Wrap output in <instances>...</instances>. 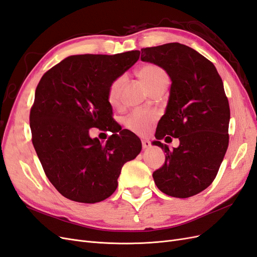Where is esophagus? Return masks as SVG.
<instances>
[{"label":"esophagus","mask_w":257,"mask_h":257,"mask_svg":"<svg viewBox=\"0 0 257 257\" xmlns=\"http://www.w3.org/2000/svg\"><path fill=\"white\" fill-rule=\"evenodd\" d=\"M142 144H143V149H148V148L151 146V143L149 141H143Z\"/></svg>","instance_id":"esophagus-1"}]
</instances>
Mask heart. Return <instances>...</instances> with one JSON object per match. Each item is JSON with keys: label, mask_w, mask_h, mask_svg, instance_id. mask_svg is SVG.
<instances>
[{"label": "heart", "mask_w": 257, "mask_h": 257, "mask_svg": "<svg viewBox=\"0 0 257 257\" xmlns=\"http://www.w3.org/2000/svg\"><path fill=\"white\" fill-rule=\"evenodd\" d=\"M138 76L142 81L151 91L162 83L168 82V76L161 66L157 64L148 63L138 69ZM123 83V77L113 79L107 89V99L110 105L115 106L119 104L121 85ZM157 119V114L151 111L135 110L131 112L124 119V125L130 131L138 135H146L150 131L152 123Z\"/></svg>", "instance_id": "1"}]
</instances>
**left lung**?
<instances>
[{
    "instance_id": "1",
    "label": "left lung",
    "mask_w": 257,
    "mask_h": 257,
    "mask_svg": "<svg viewBox=\"0 0 257 257\" xmlns=\"http://www.w3.org/2000/svg\"><path fill=\"white\" fill-rule=\"evenodd\" d=\"M141 51L143 61L164 68L172 79L153 142L166 159L153 173L154 182L169 196H194L213 182L228 148L230 110L222 78L211 61L189 46L169 43ZM170 136L181 141L174 151L159 142L171 141Z\"/></svg>"
}]
</instances>
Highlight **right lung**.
<instances>
[{
  "label": "right lung",
  "mask_w": 257,
  "mask_h": 257,
  "mask_svg": "<svg viewBox=\"0 0 257 257\" xmlns=\"http://www.w3.org/2000/svg\"><path fill=\"white\" fill-rule=\"evenodd\" d=\"M138 50L113 56H71L46 72L30 111L32 143L49 181L64 197L94 204L118 186L122 166L142 151V142L112 118L109 83L133 66ZM109 130L106 144L88 136Z\"/></svg>",
  "instance_id": "add662e5"
}]
</instances>
